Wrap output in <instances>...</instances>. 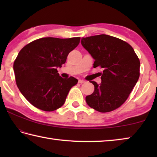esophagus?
<instances>
[{"mask_svg": "<svg viewBox=\"0 0 157 157\" xmlns=\"http://www.w3.org/2000/svg\"><path fill=\"white\" fill-rule=\"evenodd\" d=\"M84 82H85V81L83 80V79H79L78 80V83H79V84H83V83H84Z\"/></svg>", "mask_w": 157, "mask_h": 157, "instance_id": "obj_1", "label": "esophagus"}]
</instances>
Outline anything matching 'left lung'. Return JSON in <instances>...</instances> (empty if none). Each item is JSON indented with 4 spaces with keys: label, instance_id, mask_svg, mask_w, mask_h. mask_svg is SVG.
I'll use <instances>...</instances> for the list:
<instances>
[{
    "label": "left lung",
    "instance_id": "1",
    "mask_svg": "<svg viewBox=\"0 0 157 157\" xmlns=\"http://www.w3.org/2000/svg\"><path fill=\"white\" fill-rule=\"evenodd\" d=\"M81 44L95 62L94 68H103L102 82L91 83L95 89L86 97L90 107L102 113L109 112L125 102L140 75V61L127 42L107 34L82 38Z\"/></svg>",
    "mask_w": 157,
    "mask_h": 157
}]
</instances>
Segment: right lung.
Returning a JSON list of instances; mask_svg holds the SVG:
<instances>
[{
    "label": "right lung",
    "instance_id": "obj_1",
    "mask_svg": "<svg viewBox=\"0 0 157 157\" xmlns=\"http://www.w3.org/2000/svg\"><path fill=\"white\" fill-rule=\"evenodd\" d=\"M80 37H44L32 41L18 52L14 62L16 82L26 100L45 111L64 104L71 87L78 80L63 79L57 68L65 63L68 53L78 46Z\"/></svg>",
    "mask_w": 157,
    "mask_h": 157
}]
</instances>
